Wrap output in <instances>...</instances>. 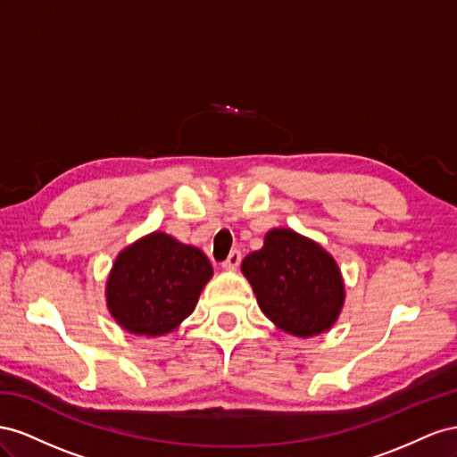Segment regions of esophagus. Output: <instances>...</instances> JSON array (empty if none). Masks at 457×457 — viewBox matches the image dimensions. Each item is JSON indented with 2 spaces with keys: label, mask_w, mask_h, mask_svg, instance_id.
<instances>
[{
  "label": "esophagus",
  "mask_w": 457,
  "mask_h": 457,
  "mask_svg": "<svg viewBox=\"0 0 457 457\" xmlns=\"http://www.w3.org/2000/svg\"><path fill=\"white\" fill-rule=\"evenodd\" d=\"M239 264H241V253L239 251H231L228 260L221 266H224L226 270H236Z\"/></svg>",
  "instance_id": "esophagus-1"
}]
</instances>
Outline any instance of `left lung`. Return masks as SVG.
I'll list each match as a JSON object with an SVG mask.
<instances>
[{
    "mask_svg": "<svg viewBox=\"0 0 457 457\" xmlns=\"http://www.w3.org/2000/svg\"><path fill=\"white\" fill-rule=\"evenodd\" d=\"M241 271L266 318L285 333L314 337L331 329L341 314L345 283L335 258L293 229L268 231L264 246L245 256Z\"/></svg>",
    "mask_w": 457,
    "mask_h": 457,
    "instance_id": "obj_1",
    "label": "left lung"
}]
</instances>
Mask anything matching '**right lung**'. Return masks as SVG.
I'll return each mask as SVG.
<instances>
[{
    "mask_svg": "<svg viewBox=\"0 0 457 457\" xmlns=\"http://www.w3.org/2000/svg\"><path fill=\"white\" fill-rule=\"evenodd\" d=\"M212 266L197 246L153 231L116 256L107 279V308L122 329L161 337L197 306Z\"/></svg>",
    "mask_w": 457,
    "mask_h": 457,
    "instance_id": "right-lung-1",
    "label": "right lung"
}]
</instances>
